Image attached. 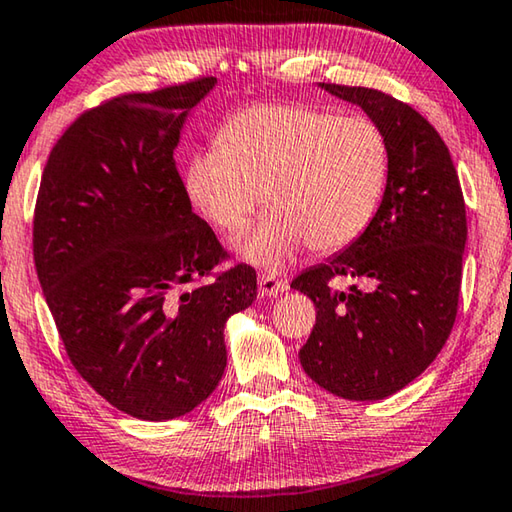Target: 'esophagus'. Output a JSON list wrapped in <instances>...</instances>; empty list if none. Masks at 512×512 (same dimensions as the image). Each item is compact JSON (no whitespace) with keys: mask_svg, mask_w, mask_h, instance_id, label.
I'll return each mask as SVG.
<instances>
[{"mask_svg":"<svg viewBox=\"0 0 512 512\" xmlns=\"http://www.w3.org/2000/svg\"><path fill=\"white\" fill-rule=\"evenodd\" d=\"M258 290H261L263 297H276L288 290V281L276 279L274 274H261L258 276Z\"/></svg>","mask_w":512,"mask_h":512,"instance_id":"34e87169","label":"esophagus"}]
</instances>
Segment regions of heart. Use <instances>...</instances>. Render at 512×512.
<instances>
[{
	"label": "heart",
	"instance_id": "1",
	"mask_svg": "<svg viewBox=\"0 0 512 512\" xmlns=\"http://www.w3.org/2000/svg\"><path fill=\"white\" fill-rule=\"evenodd\" d=\"M390 181V145L367 117L306 104H258L231 115L217 149L188 161L192 206L236 240L261 208L270 213L242 245L249 263L279 270L299 249L338 251L370 229Z\"/></svg>",
	"mask_w": 512,
	"mask_h": 512
}]
</instances>
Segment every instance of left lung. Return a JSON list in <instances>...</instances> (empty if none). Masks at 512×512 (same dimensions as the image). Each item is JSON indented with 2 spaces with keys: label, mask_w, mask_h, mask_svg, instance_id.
Masks as SVG:
<instances>
[{
  "label": "left lung",
  "mask_w": 512,
  "mask_h": 512,
  "mask_svg": "<svg viewBox=\"0 0 512 512\" xmlns=\"http://www.w3.org/2000/svg\"><path fill=\"white\" fill-rule=\"evenodd\" d=\"M320 88L360 106L379 124L390 145V181L370 229L290 283L317 308L299 360L331 395L376 401L415 381L454 329L467 240L465 199L445 140L413 106L374 88ZM340 275L366 288L335 291Z\"/></svg>",
  "instance_id": "8db88e82"
}]
</instances>
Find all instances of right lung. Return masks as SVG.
Listing matches in <instances>:
<instances>
[{"instance_id": "1", "label": "right lung", "mask_w": 512, "mask_h": 512, "mask_svg": "<svg viewBox=\"0 0 512 512\" xmlns=\"http://www.w3.org/2000/svg\"><path fill=\"white\" fill-rule=\"evenodd\" d=\"M213 86L129 92L79 115L47 158L33 213V261L67 358L108 404L147 422L211 397L224 324L256 299L249 265L213 274L229 254L192 213L174 161Z\"/></svg>"}]
</instances>
